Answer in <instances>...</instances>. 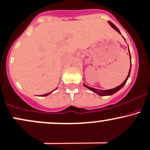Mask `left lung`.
I'll use <instances>...</instances> for the list:
<instances>
[{
	"label": "left lung",
	"mask_w": 150,
	"mask_h": 150,
	"mask_svg": "<svg viewBox=\"0 0 150 150\" xmlns=\"http://www.w3.org/2000/svg\"><path fill=\"white\" fill-rule=\"evenodd\" d=\"M108 23H109V24L110 25H111L112 27L113 28H114L115 30L117 31V32H118L120 34H121L120 33V31L119 30V29H118L117 28L116 26H115V25L112 23H111V22H110V21H108ZM129 57H130V54H129ZM130 61H131V57H130ZM130 70H131V64H130V69H129V73H128V75H127V78L125 79V81L123 82V83H122L120 85H119V86L116 87V88H113V89H110V90H98V89L90 88V87H89V86H88V85H85V84H83V85L85 87H86L87 88H88L89 90H92V91L95 92V93L98 94V95H100V96H106V95H113V94H115V93H117V92L118 90H120V89L122 88L123 86H124L125 84L127 83V81L128 78H129V74H130Z\"/></svg>",
	"instance_id": "left-lung-1"
}]
</instances>
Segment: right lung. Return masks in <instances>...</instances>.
I'll list each match as a JSON object with an SVG mask.
<instances>
[{
    "mask_svg": "<svg viewBox=\"0 0 150 150\" xmlns=\"http://www.w3.org/2000/svg\"><path fill=\"white\" fill-rule=\"evenodd\" d=\"M51 93H52V92H51ZM51 93H47V94H45V95H41V97H44V96H47V95H50V94Z\"/></svg>",
    "mask_w": 150,
    "mask_h": 150,
    "instance_id": "1",
    "label": "right lung"
}]
</instances>
